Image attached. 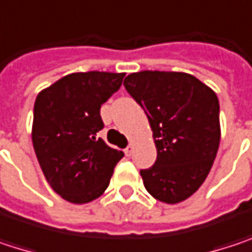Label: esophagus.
Here are the masks:
<instances>
[{"mask_svg":"<svg viewBox=\"0 0 252 252\" xmlns=\"http://www.w3.org/2000/svg\"><path fill=\"white\" fill-rule=\"evenodd\" d=\"M126 152V156H131L132 155V152H134V143H129L128 146H126V149L124 150Z\"/></svg>","mask_w":252,"mask_h":252,"instance_id":"esophagus-1","label":"esophagus"}]
</instances>
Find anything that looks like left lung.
<instances>
[{"instance_id": "left-lung-1", "label": "left lung", "mask_w": 252, "mask_h": 252, "mask_svg": "<svg viewBox=\"0 0 252 252\" xmlns=\"http://www.w3.org/2000/svg\"><path fill=\"white\" fill-rule=\"evenodd\" d=\"M124 86L144 109L158 149L155 165L140 171L146 189L166 204L187 200L207 178L219 149L216 93L176 71L132 73Z\"/></svg>"}]
</instances>
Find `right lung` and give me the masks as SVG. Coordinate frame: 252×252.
Here are the masks:
<instances>
[{
	"label": "right lung",
	"mask_w": 252,
	"mask_h": 252,
	"mask_svg": "<svg viewBox=\"0 0 252 252\" xmlns=\"http://www.w3.org/2000/svg\"><path fill=\"white\" fill-rule=\"evenodd\" d=\"M126 73H73L43 89L33 109L32 141L51 188L64 200L84 204L100 197L124 158L97 132L100 106L123 84Z\"/></svg>",
	"instance_id": "obj_1"
}]
</instances>
